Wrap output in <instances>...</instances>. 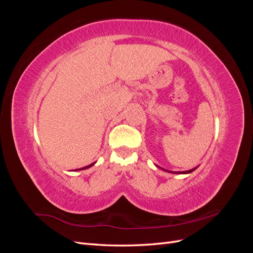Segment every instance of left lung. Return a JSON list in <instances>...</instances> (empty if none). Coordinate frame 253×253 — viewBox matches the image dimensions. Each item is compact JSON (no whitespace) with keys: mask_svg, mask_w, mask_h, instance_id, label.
<instances>
[{"mask_svg":"<svg viewBox=\"0 0 253 253\" xmlns=\"http://www.w3.org/2000/svg\"><path fill=\"white\" fill-rule=\"evenodd\" d=\"M159 168H160V167H159ZM196 168H197V167H196ZM196 168H193V169L188 170V171H182V172H171V171H168V170H166V169H163V168H162V169L165 170V171H167V172H171V173H174V174H189V173H191V172H193V171L196 169Z\"/></svg>","mask_w":253,"mask_h":253,"instance_id":"obj_1","label":"left lung"}]
</instances>
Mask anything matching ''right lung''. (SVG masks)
Returning a JSON list of instances; mask_svg holds the SVG:
<instances>
[{"mask_svg": "<svg viewBox=\"0 0 253 253\" xmlns=\"http://www.w3.org/2000/svg\"><path fill=\"white\" fill-rule=\"evenodd\" d=\"M93 165H95V163L94 164H90L89 166H86V167H83V168H80V169H77V170H75V171H81V170H85V169H87V168H89V167H91Z\"/></svg>", "mask_w": 253, "mask_h": 253, "instance_id": "add662e5", "label": "right lung"}]
</instances>
